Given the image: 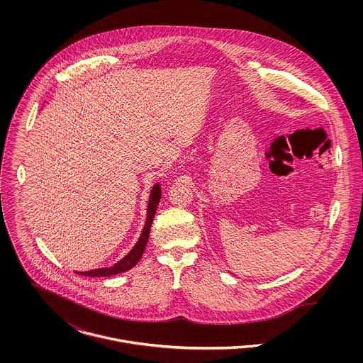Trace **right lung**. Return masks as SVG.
<instances>
[{
  "mask_svg": "<svg viewBox=\"0 0 363 363\" xmlns=\"http://www.w3.org/2000/svg\"><path fill=\"white\" fill-rule=\"evenodd\" d=\"M160 184L156 183L155 186L151 190V197H150V203H148V215H147V222L145 226L143 229V233L138 239V242L135 243V246L131 249V252L120 259L118 262H116L111 267H104V268H95V269H89V271H84V272H77L79 275H85V277H110V275H116L124 271L131 269L140 259L143 257V253L145 250V246L148 243V238H150V232H151V225L152 220L155 218L156 208L160 201Z\"/></svg>",
  "mask_w": 363,
  "mask_h": 363,
  "instance_id": "obj_1",
  "label": "right lung"
}]
</instances>
